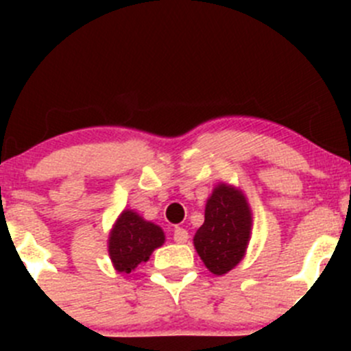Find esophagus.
Instances as JSON below:
<instances>
[{
    "label": "esophagus",
    "mask_w": 351,
    "mask_h": 351,
    "mask_svg": "<svg viewBox=\"0 0 351 351\" xmlns=\"http://www.w3.org/2000/svg\"><path fill=\"white\" fill-rule=\"evenodd\" d=\"M173 239H175V243H186L189 241V232H186V229L183 228H175V231H173Z\"/></svg>",
    "instance_id": "34e87169"
}]
</instances>
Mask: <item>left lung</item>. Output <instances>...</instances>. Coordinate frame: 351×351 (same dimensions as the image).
<instances>
[{
    "label": "left lung",
    "mask_w": 351,
    "mask_h": 351,
    "mask_svg": "<svg viewBox=\"0 0 351 351\" xmlns=\"http://www.w3.org/2000/svg\"><path fill=\"white\" fill-rule=\"evenodd\" d=\"M251 212L239 190L219 185L205 205V221L193 244L214 275L228 274L241 261L250 241Z\"/></svg>",
    "instance_id": "left-lung-1"
}]
</instances>
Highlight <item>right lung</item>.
I'll use <instances>...</instances> for the list:
<instances>
[{
	"label": "right lung",
	"instance_id": "add662e5",
	"mask_svg": "<svg viewBox=\"0 0 351 351\" xmlns=\"http://www.w3.org/2000/svg\"><path fill=\"white\" fill-rule=\"evenodd\" d=\"M162 243L165 234L159 226L144 221L136 212L123 210L110 232L108 253L117 271L130 274Z\"/></svg>",
	"mask_w": 351,
	"mask_h": 351
}]
</instances>
